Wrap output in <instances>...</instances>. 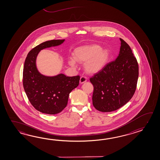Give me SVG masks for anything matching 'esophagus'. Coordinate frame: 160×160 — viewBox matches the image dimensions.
<instances>
[{"label": "esophagus", "mask_w": 160, "mask_h": 160, "mask_svg": "<svg viewBox=\"0 0 160 160\" xmlns=\"http://www.w3.org/2000/svg\"><path fill=\"white\" fill-rule=\"evenodd\" d=\"M87 81V78L85 77H83V76H82L81 77V78H80V80H79V83L82 84V83H85V82H86Z\"/></svg>", "instance_id": "esophagus-1"}]
</instances>
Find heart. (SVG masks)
I'll use <instances>...</instances> for the list:
<instances>
[{"mask_svg":"<svg viewBox=\"0 0 160 160\" xmlns=\"http://www.w3.org/2000/svg\"><path fill=\"white\" fill-rule=\"evenodd\" d=\"M73 58L68 59V65L75 68L77 62L83 63L85 72L94 74L102 70L108 63L110 57L109 49L97 44H88L76 48Z\"/></svg>","mask_w":160,"mask_h":160,"instance_id":"heart-1","label":"heart"}]
</instances>
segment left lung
Instances as JSON below:
<instances>
[{
  "label": "left lung",
  "mask_w": 160,
  "mask_h": 160,
  "mask_svg": "<svg viewBox=\"0 0 160 160\" xmlns=\"http://www.w3.org/2000/svg\"><path fill=\"white\" fill-rule=\"evenodd\" d=\"M116 60L90 79L93 86L92 105L97 110L110 112L133 97L138 78V65L132 49L122 39Z\"/></svg>",
  "instance_id": "1"
}]
</instances>
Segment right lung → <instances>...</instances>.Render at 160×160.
Masks as SVG:
<instances>
[{
    "label": "right lung",
    "instance_id": "right-lung-1",
    "mask_svg": "<svg viewBox=\"0 0 160 160\" xmlns=\"http://www.w3.org/2000/svg\"><path fill=\"white\" fill-rule=\"evenodd\" d=\"M65 39L46 41L32 48L24 62L23 84L29 101L34 108L48 114H56L68 105L70 92L79 85L80 77L63 74L48 77L41 74L36 61L39 52L46 48L62 44Z\"/></svg>",
    "mask_w": 160,
    "mask_h": 160
}]
</instances>
